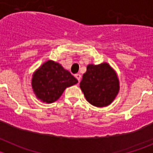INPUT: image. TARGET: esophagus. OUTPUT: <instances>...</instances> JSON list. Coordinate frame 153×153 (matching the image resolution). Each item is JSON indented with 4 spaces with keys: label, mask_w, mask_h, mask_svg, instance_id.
Returning <instances> with one entry per match:
<instances>
[{
    "label": "esophagus",
    "mask_w": 153,
    "mask_h": 153,
    "mask_svg": "<svg viewBox=\"0 0 153 153\" xmlns=\"http://www.w3.org/2000/svg\"><path fill=\"white\" fill-rule=\"evenodd\" d=\"M75 77L77 79V80L80 81V79H81V75L79 74H75Z\"/></svg>",
    "instance_id": "1"
}]
</instances>
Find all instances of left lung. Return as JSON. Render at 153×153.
I'll return each mask as SVG.
<instances>
[{"mask_svg": "<svg viewBox=\"0 0 153 153\" xmlns=\"http://www.w3.org/2000/svg\"><path fill=\"white\" fill-rule=\"evenodd\" d=\"M79 85L86 100L98 107L111 103L120 88L116 73L104 63L88 65Z\"/></svg>", "mask_w": 153, "mask_h": 153, "instance_id": "1", "label": "left lung"}]
</instances>
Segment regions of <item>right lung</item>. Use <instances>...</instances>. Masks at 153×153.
<instances>
[{"label":"right lung","instance_id":"obj_1","mask_svg":"<svg viewBox=\"0 0 153 153\" xmlns=\"http://www.w3.org/2000/svg\"><path fill=\"white\" fill-rule=\"evenodd\" d=\"M77 82V79L61 65L49 60L33 74L32 87L40 100L51 103L60 98L67 87Z\"/></svg>","mask_w":153,"mask_h":153}]
</instances>
